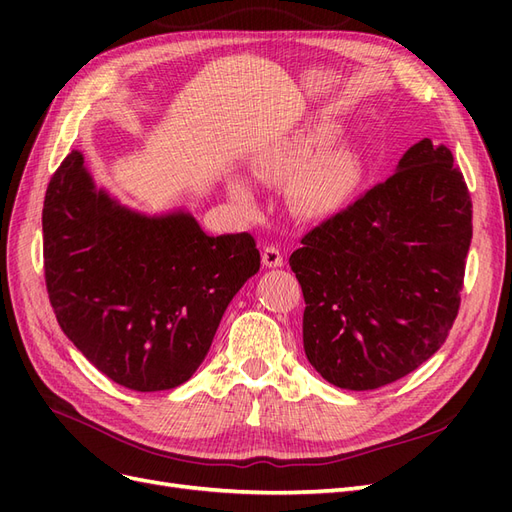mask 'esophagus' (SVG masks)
<instances>
[{"label":"esophagus","mask_w":512,"mask_h":512,"mask_svg":"<svg viewBox=\"0 0 512 512\" xmlns=\"http://www.w3.org/2000/svg\"><path fill=\"white\" fill-rule=\"evenodd\" d=\"M262 265L269 267V269L282 267V265H284V256H282V252L277 250V247H273V245L265 247V250H262Z\"/></svg>","instance_id":"esophagus-1"}]
</instances>
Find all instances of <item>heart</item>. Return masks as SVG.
I'll list each match as a JSON object with an SVG mask.
<instances>
[{
    "mask_svg": "<svg viewBox=\"0 0 512 512\" xmlns=\"http://www.w3.org/2000/svg\"><path fill=\"white\" fill-rule=\"evenodd\" d=\"M333 126H309L277 138L254 162L256 175L269 181L292 179V203L305 218H329L342 209L363 177L361 156L350 145H331ZM228 198L241 209L254 207V190L243 177L226 183Z\"/></svg>",
    "mask_w": 512,
    "mask_h": 512,
    "instance_id": "heart-1",
    "label": "heart"
}]
</instances>
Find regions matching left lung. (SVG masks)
<instances>
[{
    "label": "left lung",
    "mask_w": 512,
    "mask_h": 512,
    "mask_svg": "<svg viewBox=\"0 0 512 512\" xmlns=\"http://www.w3.org/2000/svg\"><path fill=\"white\" fill-rule=\"evenodd\" d=\"M470 241L468 185L451 149L423 138L389 179L292 252L307 361L348 391L380 389L423 365L453 327Z\"/></svg>",
    "instance_id": "1"
}]
</instances>
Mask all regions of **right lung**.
<instances>
[{"label":"right lung","mask_w":512,"mask_h":512,"mask_svg":"<svg viewBox=\"0 0 512 512\" xmlns=\"http://www.w3.org/2000/svg\"><path fill=\"white\" fill-rule=\"evenodd\" d=\"M42 235L61 331L106 378L141 393L194 376L228 303L260 269L247 232L211 237L185 209L123 205L79 149L49 183Z\"/></svg>","instance_id":"right-lung-1"}]
</instances>
